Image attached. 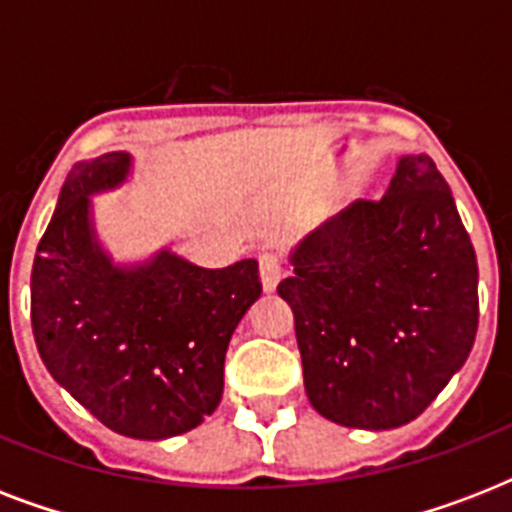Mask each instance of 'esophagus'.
Wrapping results in <instances>:
<instances>
[{"label": "esophagus", "instance_id": "1", "mask_svg": "<svg viewBox=\"0 0 512 512\" xmlns=\"http://www.w3.org/2000/svg\"><path fill=\"white\" fill-rule=\"evenodd\" d=\"M281 276H284V260L276 252H263L260 255V281H263L265 292H273L279 287Z\"/></svg>", "mask_w": 512, "mask_h": 512}]
</instances>
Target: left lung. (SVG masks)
<instances>
[{
    "instance_id": "obj_1",
    "label": "left lung",
    "mask_w": 512,
    "mask_h": 512,
    "mask_svg": "<svg viewBox=\"0 0 512 512\" xmlns=\"http://www.w3.org/2000/svg\"><path fill=\"white\" fill-rule=\"evenodd\" d=\"M292 265L279 295L295 313L305 393L327 420L401 428L468 361L476 252L430 156H401L385 196L329 217Z\"/></svg>"
}]
</instances>
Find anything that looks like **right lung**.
Masks as SVG:
<instances>
[{
  "label": "right lung",
  "instance_id": "1",
  "mask_svg": "<svg viewBox=\"0 0 512 512\" xmlns=\"http://www.w3.org/2000/svg\"><path fill=\"white\" fill-rule=\"evenodd\" d=\"M130 164L111 151L66 177L31 268V327L47 372L87 412L159 441L217 409L225 350L263 284L257 260L199 268L162 249L130 268L111 263L90 196L124 183Z\"/></svg>",
  "mask_w": 512,
  "mask_h": 512
}]
</instances>
